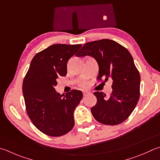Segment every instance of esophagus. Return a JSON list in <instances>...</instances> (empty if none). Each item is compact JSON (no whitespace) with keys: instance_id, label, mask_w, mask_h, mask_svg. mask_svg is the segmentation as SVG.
<instances>
[{"instance_id":"1","label":"esophagus","mask_w":160,"mask_h":160,"mask_svg":"<svg viewBox=\"0 0 160 160\" xmlns=\"http://www.w3.org/2000/svg\"><path fill=\"white\" fill-rule=\"evenodd\" d=\"M89 92H88V91H83V96H86V95H88V94H89Z\"/></svg>"}]
</instances>
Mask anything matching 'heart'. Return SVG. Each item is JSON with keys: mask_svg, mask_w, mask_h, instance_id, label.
I'll return each instance as SVG.
<instances>
[{"mask_svg": "<svg viewBox=\"0 0 160 160\" xmlns=\"http://www.w3.org/2000/svg\"><path fill=\"white\" fill-rule=\"evenodd\" d=\"M81 86L82 87H86L87 86V84L86 83H81Z\"/></svg>", "mask_w": 160, "mask_h": 160, "instance_id": "heart-1", "label": "heart"}]
</instances>
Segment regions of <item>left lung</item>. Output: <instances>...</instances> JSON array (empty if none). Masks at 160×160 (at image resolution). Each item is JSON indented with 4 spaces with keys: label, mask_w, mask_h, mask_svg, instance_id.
I'll return each instance as SVG.
<instances>
[{
    "label": "left lung",
    "mask_w": 160,
    "mask_h": 160,
    "mask_svg": "<svg viewBox=\"0 0 160 160\" xmlns=\"http://www.w3.org/2000/svg\"><path fill=\"white\" fill-rule=\"evenodd\" d=\"M76 56L94 58L99 65L97 79L113 81V90L108 98L102 92L93 93L97 98V103L91 108L93 117L108 125L125 121L134 111L140 95V74L129 51L115 41L104 39L86 43Z\"/></svg>",
    "instance_id": "1"
}]
</instances>
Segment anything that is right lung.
<instances>
[{
	"label": "right lung",
	"instance_id": "add662e5",
	"mask_svg": "<svg viewBox=\"0 0 160 160\" xmlns=\"http://www.w3.org/2000/svg\"><path fill=\"white\" fill-rule=\"evenodd\" d=\"M81 44H55L33 57L23 81L28 116L36 128L50 137H61L74 125V111L82 99L81 90L64 95L56 91L57 79L67 74V64Z\"/></svg>",
	"mask_w": 160,
	"mask_h": 160
}]
</instances>
